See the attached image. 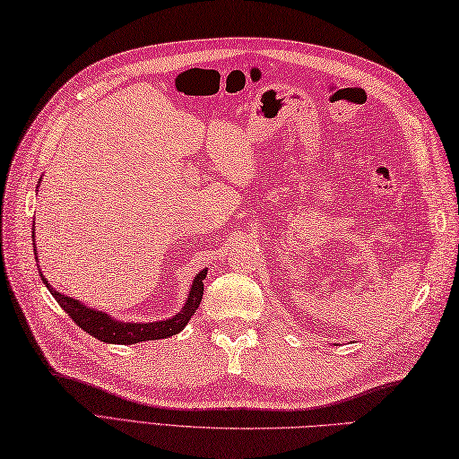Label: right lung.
I'll list each match as a JSON object with an SVG mask.
<instances>
[{"label":"right lung","mask_w":459,"mask_h":459,"mask_svg":"<svg viewBox=\"0 0 459 459\" xmlns=\"http://www.w3.org/2000/svg\"><path fill=\"white\" fill-rule=\"evenodd\" d=\"M32 233H35V230H32ZM35 256H37V249H35ZM39 273H40V268H39ZM40 276H42V273H40ZM204 278H206V271H203L195 278L191 294H188V299H186L185 307L181 309V314L173 316L171 319L158 321V323L115 321V319H110L105 311H95L91 307H85L77 299H72L68 296L56 292V290L48 284V281L44 276H42V282L47 284L50 294L54 296L56 301H58L65 314L74 319V323H77V327H82L85 333L91 334V337L103 341V342H113V344H134L140 341L167 339V337H173V334H177V333H181L183 327L188 323V319L193 317L196 307L200 306V299H203Z\"/></svg>","instance_id":"add662e5"}]
</instances>
